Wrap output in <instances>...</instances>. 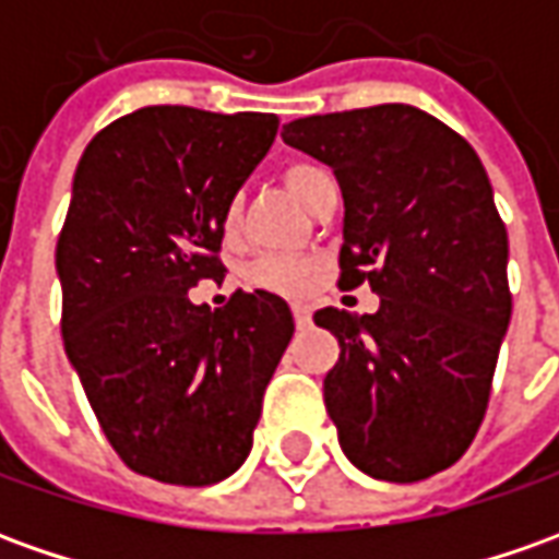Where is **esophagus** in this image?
<instances>
[{"instance_id": "34e87169", "label": "esophagus", "mask_w": 559, "mask_h": 559, "mask_svg": "<svg viewBox=\"0 0 559 559\" xmlns=\"http://www.w3.org/2000/svg\"><path fill=\"white\" fill-rule=\"evenodd\" d=\"M294 321H296V328H309L311 311L306 309V306H294Z\"/></svg>"}]
</instances>
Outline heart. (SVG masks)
Listing matches in <instances>:
<instances>
[{
    "label": "heart",
    "mask_w": 559,
    "mask_h": 559,
    "mask_svg": "<svg viewBox=\"0 0 559 559\" xmlns=\"http://www.w3.org/2000/svg\"><path fill=\"white\" fill-rule=\"evenodd\" d=\"M284 186L294 192V199H299L306 207H314L318 195L330 186L328 170L311 165V162H294L287 165L284 174H281ZM226 229H231L238 223V201H231L226 207ZM311 275V265L302 263V260H287V257H265L260 263L253 265V278L265 284V287H275V290H287V294H296L306 287V281Z\"/></svg>",
    "instance_id": "heart-1"
}]
</instances>
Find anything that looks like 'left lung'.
<instances>
[{
  "label": "left lung",
  "instance_id": "obj_1",
  "mask_svg": "<svg viewBox=\"0 0 559 559\" xmlns=\"http://www.w3.org/2000/svg\"><path fill=\"white\" fill-rule=\"evenodd\" d=\"M284 143L333 168L345 201L340 287L373 314L314 311L340 340L324 404L348 462L413 484L450 468L484 423L511 321L508 231L477 152L407 104L309 116Z\"/></svg>",
  "mask_w": 559,
  "mask_h": 559
}]
</instances>
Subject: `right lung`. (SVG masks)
<instances>
[{
    "label": "right lung",
    "mask_w": 559,
    "mask_h": 559,
    "mask_svg": "<svg viewBox=\"0 0 559 559\" xmlns=\"http://www.w3.org/2000/svg\"><path fill=\"white\" fill-rule=\"evenodd\" d=\"M275 134L272 112L146 106L106 124L72 177L57 238L63 348L112 450L152 480L211 487L241 468L294 336L269 290L214 311L189 299L226 275V207Z\"/></svg>",
    "instance_id": "right-lung-1"
}]
</instances>
